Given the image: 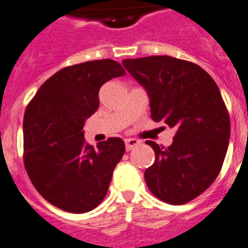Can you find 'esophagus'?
<instances>
[{
    "instance_id": "esophagus-1",
    "label": "esophagus",
    "mask_w": 248,
    "mask_h": 248,
    "mask_svg": "<svg viewBox=\"0 0 248 248\" xmlns=\"http://www.w3.org/2000/svg\"><path fill=\"white\" fill-rule=\"evenodd\" d=\"M140 143V140H136V138H127V140H124V144H126L127 151H131V149L137 147Z\"/></svg>"
}]
</instances>
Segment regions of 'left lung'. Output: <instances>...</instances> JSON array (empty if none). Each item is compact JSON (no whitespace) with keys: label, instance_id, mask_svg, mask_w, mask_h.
I'll list each match as a JSON object with an SVG mask.
<instances>
[{"label":"left lung","instance_id":"left-lung-1","mask_svg":"<svg viewBox=\"0 0 248 248\" xmlns=\"http://www.w3.org/2000/svg\"><path fill=\"white\" fill-rule=\"evenodd\" d=\"M146 90L151 117L175 128L173 143L159 147L144 179L158 199L182 205L206 190L220 173L230 140V117L216 82L204 69L168 55L124 59Z\"/></svg>","mask_w":248,"mask_h":248}]
</instances>
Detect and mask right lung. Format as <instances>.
Segmentation results:
<instances>
[{
    "instance_id": "add662e5",
    "label": "right lung",
    "mask_w": 248,
    "mask_h": 248,
    "mask_svg": "<svg viewBox=\"0 0 248 248\" xmlns=\"http://www.w3.org/2000/svg\"><path fill=\"white\" fill-rule=\"evenodd\" d=\"M124 74L112 59L68 66L49 78L27 106L24 167L38 193L62 210L88 213L108 193L124 142L111 137L93 148L85 143L84 126L99 108L100 88Z\"/></svg>"
}]
</instances>
